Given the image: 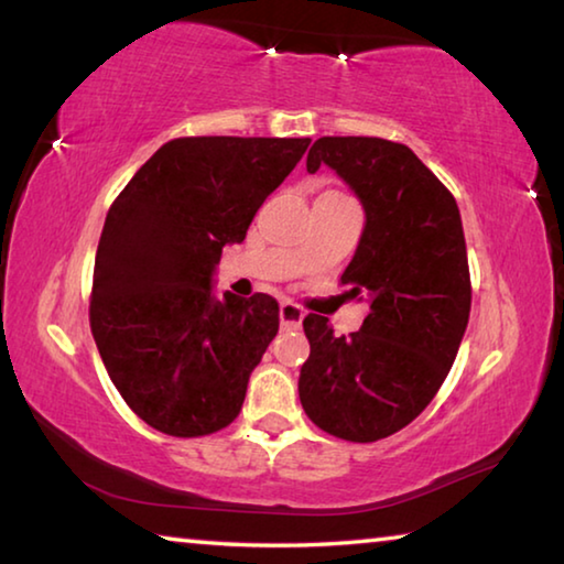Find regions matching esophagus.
<instances>
[{"instance_id": "obj_1", "label": "esophagus", "mask_w": 564, "mask_h": 564, "mask_svg": "<svg viewBox=\"0 0 564 564\" xmlns=\"http://www.w3.org/2000/svg\"><path fill=\"white\" fill-rule=\"evenodd\" d=\"M303 316H305V311L299 303H293V301L281 303V326L283 328H299Z\"/></svg>"}]
</instances>
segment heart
<instances>
[{
  "mask_svg": "<svg viewBox=\"0 0 564 564\" xmlns=\"http://www.w3.org/2000/svg\"><path fill=\"white\" fill-rule=\"evenodd\" d=\"M323 196H340V194H338V191H326V194H323Z\"/></svg>",
  "mask_w": 564,
  "mask_h": 564,
  "instance_id": "obj_1",
  "label": "heart"
}]
</instances>
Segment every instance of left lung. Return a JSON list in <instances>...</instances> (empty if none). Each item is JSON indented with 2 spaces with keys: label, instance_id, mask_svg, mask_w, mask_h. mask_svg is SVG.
<instances>
[{
  "label": "left lung",
  "instance_id": "8db88e82",
  "mask_svg": "<svg viewBox=\"0 0 564 564\" xmlns=\"http://www.w3.org/2000/svg\"><path fill=\"white\" fill-rule=\"evenodd\" d=\"M321 164L366 208L340 285L368 303V316L350 336L318 313L303 318L311 356L299 395L321 431L373 443L413 423L451 373L473 299L463 221L451 191L405 144L323 137L305 161L311 174Z\"/></svg>",
  "mask_w": 564,
  "mask_h": 564
}]
</instances>
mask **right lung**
I'll use <instances>...</instances> for the list:
<instances>
[{
    "label": "right lung",
    "instance_id": "obj_1",
    "mask_svg": "<svg viewBox=\"0 0 564 564\" xmlns=\"http://www.w3.org/2000/svg\"><path fill=\"white\" fill-rule=\"evenodd\" d=\"M308 144L174 139L113 198L89 323L111 383L159 433L212 435L241 413L251 370L279 333V303L269 293L218 301L212 275Z\"/></svg>",
    "mask_w": 564,
    "mask_h": 564
}]
</instances>
